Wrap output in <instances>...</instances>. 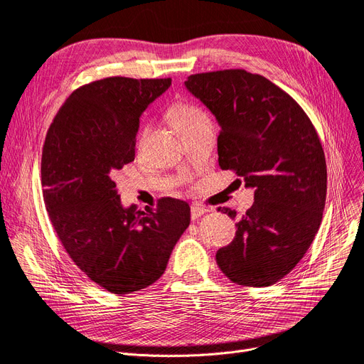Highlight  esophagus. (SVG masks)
Returning <instances> with one entry per match:
<instances>
[{
  "label": "esophagus",
  "mask_w": 364,
  "mask_h": 364,
  "mask_svg": "<svg viewBox=\"0 0 364 364\" xmlns=\"http://www.w3.org/2000/svg\"><path fill=\"white\" fill-rule=\"evenodd\" d=\"M204 213H207V208L200 207V205H198V204H195V205L191 207V216H192V219H198L199 216H203Z\"/></svg>",
  "instance_id": "34e87169"
}]
</instances>
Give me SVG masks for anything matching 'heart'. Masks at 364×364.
I'll list each match as a JSON object with an SVG mask.
<instances>
[{
    "instance_id": "obj_1",
    "label": "heart",
    "mask_w": 364,
    "mask_h": 364,
    "mask_svg": "<svg viewBox=\"0 0 364 364\" xmlns=\"http://www.w3.org/2000/svg\"><path fill=\"white\" fill-rule=\"evenodd\" d=\"M168 115L172 119V123L180 129V132L189 130L205 123V121H210L203 107L187 100L173 102L168 107Z\"/></svg>"
}]
</instances>
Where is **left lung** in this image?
<instances>
[{
    "mask_svg": "<svg viewBox=\"0 0 364 364\" xmlns=\"http://www.w3.org/2000/svg\"><path fill=\"white\" fill-rule=\"evenodd\" d=\"M186 87L219 121L220 168L255 189L253 205L216 262L234 284L270 287L300 262L319 230L327 165L318 133L303 107L258 73H196ZM220 210L235 219L234 210Z\"/></svg>",
    "mask_w": 364,
    "mask_h": 364,
    "instance_id": "obj_1",
    "label": "left lung"
}]
</instances>
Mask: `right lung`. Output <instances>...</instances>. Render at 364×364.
<instances>
[{"label":"right lung","mask_w":364,"mask_h":364,"mask_svg":"<svg viewBox=\"0 0 364 364\" xmlns=\"http://www.w3.org/2000/svg\"><path fill=\"white\" fill-rule=\"evenodd\" d=\"M171 77L111 76L76 88L48 129L42 187L49 220L70 259L107 292L153 285L191 223V207H121L115 175L134 160L139 117Z\"/></svg>","instance_id":"1"}]
</instances>
